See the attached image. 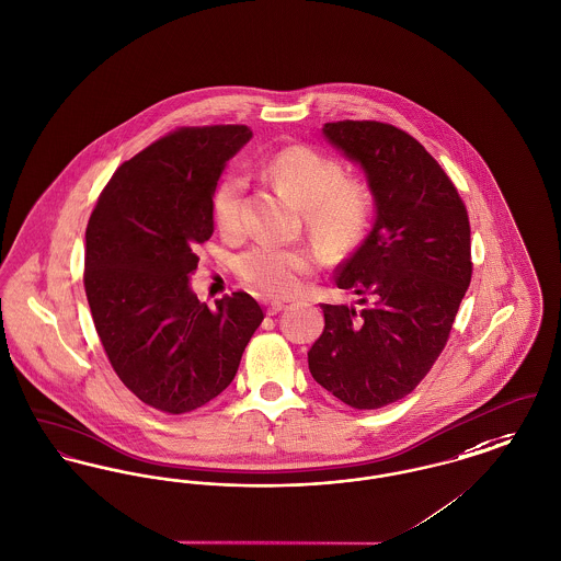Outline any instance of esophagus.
I'll list each match as a JSON object with an SVG mask.
<instances>
[{"label":"esophagus","instance_id":"1","mask_svg":"<svg viewBox=\"0 0 561 561\" xmlns=\"http://www.w3.org/2000/svg\"><path fill=\"white\" fill-rule=\"evenodd\" d=\"M284 307H286V305H284L282 300H271V302L266 305V313H268V316H275V313H279Z\"/></svg>","mask_w":561,"mask_h":561}]
</instances>
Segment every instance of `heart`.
<instances>
[{
    "label": "heart",
    "mask_w": 561,
    "mask_h": 561,
    "mask_svg": "<svg viewBox=\"0 0 561 561\" xmlns=\"http://www.w3.org/2000/svg\"><path fill=\"white\" fill-rule=\"evenodd\" d=\"M273 182L305 209L309 231L330 248L352 245L366 222V201L345 184V169L309 146H288L266 161ZM245 178L229 171L211 195V214L218 229L234 234L243 227ZM318 254L311 248H282L256 243L237 259L239 277L268 297L295 295L302 279L316 268Z\"/></svg>",
    "instance_id": "obj_1"
}]
</instances>
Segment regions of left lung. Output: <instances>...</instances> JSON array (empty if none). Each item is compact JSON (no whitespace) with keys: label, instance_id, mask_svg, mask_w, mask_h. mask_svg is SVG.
Here are the masks:
<instances>
[{"label":"left lung","instance_id":"obj_1","mask_svg":"<svg viewBox=\"0 0 561 561\" xmlns=\"http://www.w3.org/2000/svg\"><path fill=\"white\" fill-rule=\"evenodd\" d=\"M322 131L364 167L377 222L334 277L366 307L322 302L324 330L307 358L324 390L370 411L411 394L445 350L472 277L470 222L456 184L413 135L377 121Z\"/></svg>","mask_w":561,"mask_h":561}]
</instances>
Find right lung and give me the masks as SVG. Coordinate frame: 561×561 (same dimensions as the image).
Returning <instances> with one entry per match:
<instances>
[{"label": "right lung", "mask_w": 561, "mask_h": 561, "mask_svg": "<svg viewBox=\"0 0 561 561\" xmlns=\"http://www.w3.org/2000/svg\"><path fill=\"white\" fill-rule=\"evenodd\" d=\"M245 125L178 127L114 171L87 227L84 290L103 352L148 407L191 413L229 388L264 320L248 293L216 309L188 286L214 232L211 195Z\"/></svg>", "instance_id": "obj_1"}]
</instances>
